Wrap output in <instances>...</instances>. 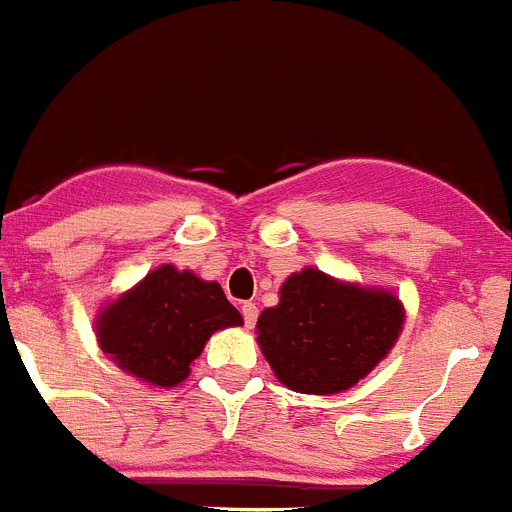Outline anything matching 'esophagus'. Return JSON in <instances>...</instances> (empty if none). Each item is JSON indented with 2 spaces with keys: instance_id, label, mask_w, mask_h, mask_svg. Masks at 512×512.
<instances>
[{
  "instance_id": "esophagus-1",
  "label": "esophagus",
  "mask_w": 512,
  "mask_h": 512,
  "mask_svg": "<svg viewBox=\"0 0 512 512\" xmlns=\"http://www.w3.org/2000/svg\"><path fill=\"white\" fill-rule=\"evenodd\" d=\"M241 314H243V322H246V327L251 330V327L256 325V320H259V307H256L253 302H243Z\"/></svg>"
}]
</instances>
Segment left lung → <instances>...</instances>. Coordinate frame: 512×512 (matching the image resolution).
I'll list each match as a JSON object with an SVG mask.
<instances>
[{"label":"left lung","mask_w":512,"mask_h":512,"mask_svg":"<svg viewBox=\"0 0 512 512\" xmlns=\"http://www.w3.org/2000/svg\"><path fill=\"white\" fill-rule=\"evenodd\" d=\"M279 304L261 312V353L299 393L348 391L393 348L403 307L393 294L353 287L317 269L292 274Z\"/></svg>","instance_id":"1"}]
</instances>
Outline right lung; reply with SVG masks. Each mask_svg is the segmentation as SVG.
<instances>
[{
  "label": "right lung",
  "mask_w": 512,
  "mask_h": 512,
  "mask_svg": "<svg viewBox=\"0 0 512 512\" xmlns=\"http://www.w3.org/2000/svg\"><path fill=\"white\" fill-rule=\"evenodd\" d=\"M243 325L215 281L159 266L98 317L103 353L152 386H177L215 330Z\"/></svg>",
  "instance_id": "1"
}]
</instances>
